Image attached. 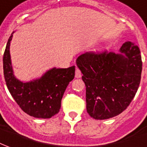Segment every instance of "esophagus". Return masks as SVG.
I'll list each match as a JSON object with an SVG mask.
<instances>
[{
  "label": "esophagus",
  "instance_id": "34e87169",
  "mask_svg": "<svg viewBox=\"0 0 147 147\" xmlns=\"http://www.w3.org/2000/svg\"><path fill=\"white\" fill-rule=\"evenodd\" d=\"M82 77V73L80 71L79 69L78 68H76V71H75V78H80Z\"/></svg>",
  "mask_w": 147,
  "mask_h": 147
}]
</instances>
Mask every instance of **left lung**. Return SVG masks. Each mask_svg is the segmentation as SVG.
Here are the masks:
<instances>
[{
    "mask_svg": "<svg viewBox=\"0 0 147 147\" xmlns=\"http://www.w3.org/2000/svg\"><path fill=\"white\" fill-rule=\"evenodd\" d=\"M86 85V110L94 119H108L127 108L137 93L142 74L140 50L131 41L118 53H86L76 60Z\"/></svg>",
    "mask_w": 147,
    "mask_h": 147,
    "instance_id": "obj_1",
    "label": "left lung"
}]
</instances>
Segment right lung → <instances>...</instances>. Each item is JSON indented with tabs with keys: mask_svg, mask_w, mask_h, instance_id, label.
I'll use <instances>...</instances> for the list:
<instances>
[{
	"mask_svg": "<svg viewBox=\"0 0 147 147\" xmlns=\"http://www.w3.org/2000/svg\"><path fill=\"white\" fill-rule=\"evenodd\" d=\"M13 33L8 40L3 57L4 76L8 90L25 113L37 118H52L59 112L65 90L75 75V66L52 68L39 78L21 82L15 77L12 66L9 48Z\"/></svg>",
	"mask_w": 147,
	"mask_h": 147,
	"instance_id": "obj_1",
	"label": "right lung"
}]
</instances>
